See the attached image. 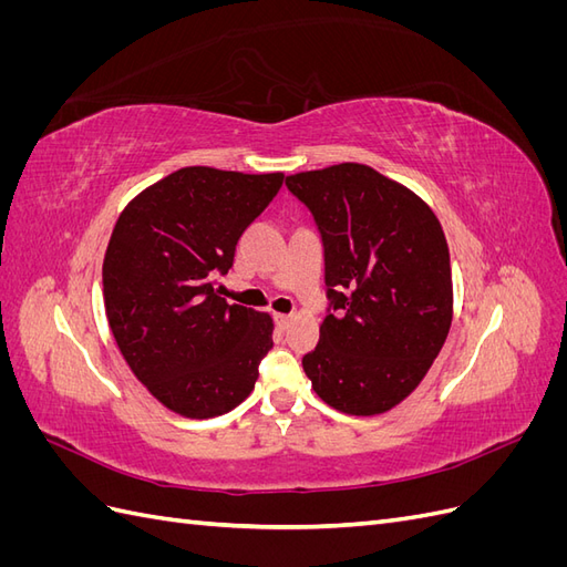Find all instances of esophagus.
Wrapping results in <instances>:
<instances>
[{
  "mask_svg": "<svg viewBox=\"0 0 567 567\" xmlns=\"http://www.w3.org/2000/svg\"><path fill=\"white\" fill-rule=\"evenodd\" d=\"M274 319H277L279 329H288V323L293 321V315H281V312H277V315H274Z\"/></svg>",
  "mask_w": 567,
  "mask_h": 567,
  "instance_id": "1",
  "label": "esophagus"
}]
</instances>
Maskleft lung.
Here are the masks:
<instances>
[{"mask_svg":"<svg viewBox=\"0 0 567 567\" xmlns=\"http://www.w3.org/2000/svg\"><path fill=\"white\" fill-rule=\"evenodd\" d=\"M286 186L315 215L333 305L302 369L342 414H385L419 388L452 326L440 219L411 188L362 163L290 175Z\"/></svg>","mask_w":567,"mask_h":567,"instance_id":"obj_1","label":"left lung"}]
</instances>
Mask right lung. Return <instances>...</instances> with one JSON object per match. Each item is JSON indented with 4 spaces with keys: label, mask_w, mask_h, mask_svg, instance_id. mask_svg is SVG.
I'll list each match as a JSON object with an SVG mask.
<instances>
[{
    "label": "right lung",
    "mask_w": 567,
    "mask_h": 567,
    "mask_svg": "<svg viewBox=\"0 0 567 567\" xmlns=\"http://www.w3.org/2000/svg\"><path fill=\"white\" fill-rule=\"evenodd\" d=\"M284 173L182 167L120 213L104 257L109 326L127 367L163 406L213 419L241 404L271 350L267 312L215 290L236 244Z\"/></svg>",
    "instance_id": "right-lung-1"
}]
</instances>
